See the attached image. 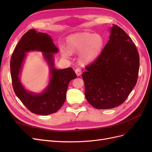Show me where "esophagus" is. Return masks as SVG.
<instances>
[{
  "label": "esophagus",
  "mask_w": 152,
  "mask_h": 152,
  "mask_svg": "<svg viewBox=\"0 0 152 152\" xmlns=\"http://www.w3.org/2000/svg\"><path fill=\"white\" fill-rule=\"evenodd\" d=\"M75 72V73H76V75H77V76L81 75V74H82V71H81V70H80V69L79 68H76Z\"/></svg>",
  "instance_id": "esophagus-1"
}]
</instances>
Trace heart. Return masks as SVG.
<instances>
[{
    "label": "heart",
    "instance_id": "obj_1",
    "mask_svg": "<svg viewBox=\"0 0 152 152\" xmlns=\"http://www.w3.org/2000/svg\"><path fill=\"white\" fill-rule=\"evenodd\" d=\"M66 49L61 47V54L63 57L68 58L70 53H79V61L87 64L98 57L103 45V39L99 34L80 33L69 36L66 39Z\"/></svg>",
    "mask_w": 152,
    "mask_h": 152
}]
</instances>
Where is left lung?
Instances as JSON below:
<instances>
[{
    "mask_svg": "<svg viewBox=\"0 0 152 152\" xmlns=\"http://www.w3.org/2000/svg\"><path fill=\"white\" fill-rule=\"evenodd\" d=\"M109 40L96 60L82 73L86 98L97 109L122 104L136 86L139 53L131 39L120 27L110 28Z\"/></svg>",
    "mask_w": 152,
    "mask_h": 152,
    "instance_id": "1",
    "label": "left lung"
}]
</instances>
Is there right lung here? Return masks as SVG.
Listing matches in <instances>:
<instances>
[{"mask_svg": "<svg viewBox=\"0 0 152 152\" xmlns=\"http://www.w3.org/2000/svg\"><path fill=\"white\" fill-rule=\"evenodd\" d=\"M30 51L42 52L50 68L48 85L39 94L27 91L20 80L26 53ZM58 52V49L49 35L31 29L22 36L12 53L10 67L13 89L17 97L32 113L48 115L56 112L65 102L69 83L77 78L72 68L62 70L55 68L54 54Z\"/></svg>", "mask_w": 152, "mask_h": 152, "instance_id": "1", "label": "right lung"}]
</instances>
